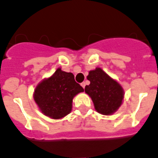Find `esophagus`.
Segmentation results:
<instances>
[{
    "label": "esophagus",
    "instance_id": "1",
    "mask_svg": "<svg viewBox=\"0 0 158 158\" xmlns=\"http://www.w3.org/2000/svg\"><path fill=\"white\" fill-rule=\"evenodd\" d=\"M81 85L82 87H83L84 89H85V85H86V83H85V82H82V83L81 84Z\"/></svg>",
    "mask_w": 158,
    "mask_h": 158
}]
</instances>
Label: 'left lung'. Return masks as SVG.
I'll list each match as a JSON object with an SVG mask.
<instances>
[{"label": "left lung", "mask_w": 158, "mask_h": 158, "mask_svg": "<svg viewBox=\"0 0 158 158\" xmlns=\"http://www.w3.org/2000/svg\"><path fill=\"white\" fill-rule=\"evenodd\" d=\"M87 79L90 85L85 91L93 100L95 109L103 115H111L122 104L123 89L100 68L89 72Z\"/></svg>", "instance_id": "left-lung-1"}]
</instances>
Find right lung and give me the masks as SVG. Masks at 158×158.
I'll use <instances>...</instances> for the list:
<instances>
[{"label":"right lung","instance_id":"add662e5","mask_svg":"<svg viewBox=\"0 0 158 158\" xmlns=\"http://www.w3.org/2000/svg\"><path fill=\"white\" fill-rule=\"evenodd\" d=\"M84 89L74 80L72 73L58 69L35 88L34 100L42 112L52 118H61L72 110L73 98Z\"/></svg>","mask_w":158,"mask_h":158}]
</instances>
